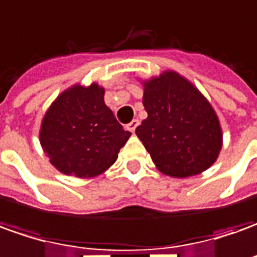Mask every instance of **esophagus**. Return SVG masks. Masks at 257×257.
<instances>
[{
    "mask_svg": "<svg viewBox=\"0 0 257 257\" xmlns=\"http://www.w3.org/2000/svg\"><path fill=\"white\" fill-rule=\"evenodd\" d=\"M138 125H139V120L134 119V120H131L128 125H126V128H128L131 132H135V129H137Z\"/></svg>",
    "mask_w": 257,
    "mask_h": 257,
    "instance_id": "34e87169",
    "label": "esophagus"
}]
</instances>
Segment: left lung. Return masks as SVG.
<instances>
[{"label": "left lung", "mask_w": 257, "mask_h": 257, "mask_svg": "<svg viewBox=\"0 0 257 257\" xmlns=\"http://www.w3.org/2000/svg\"><path fill=\"white\" fill-rule=\"evenodd\" d=\"M148 118L138 138L165 175L188 178L206 171L222 148L215 111L200 92L175 72H165L145 84Z\"/></svg>", "instance_id": "8db88e82"}]
</instances>
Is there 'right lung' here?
I'll return each instance as SVG.
<instances>
[{"label": "right lung", "mask_w": 257, "mask_h": 257, "mask_svg": "<svg viewBox=\"0 0 257 257\" xmlns=\"http://www.w3.org/2000/svg\"><path fill=\"white\" fill-rule=\"evenodd\" d=\"M131 132L103 102V88L74 86L52 103L41 126V145L65 175L89 178L108 169Z\"/></svg>", "instance_id": "1"}]
</instances>
